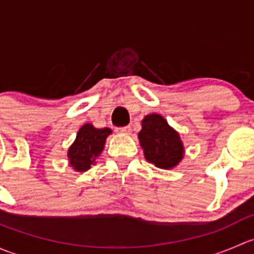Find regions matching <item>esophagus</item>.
Here are the masks:
<instances>
[{
    "instance_id": "obj_1",
    "label": "esophagus",
    "mask_w": 254,
    "mask_h": 254,
    "mask_svg": "<svg viewBox=\"0 0 254 254\" xmlns=\"http://www.w3.org/2000/svg\"><path fill=\"white\" fill-rule=\"evenodd\" d=\"M118 131L123 132V134H130V132H131V127H130L129 125H127V127H119V129H118Z\"/></svg>"
}]
</instances>
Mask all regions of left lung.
<instances>
[{
    "mask_svg": "<svg viewBox=\"0 0 254 254\" xmlns=\"http://www.w3.org/2000/svg\"><path fill=\"white\" fill-rule=\"evenodd\" d=\"M139 140L145 158L158 168L175 167L183 158L184 148L178 132L158 114H150L142 120Z\"/></svg>",
    "mask_w": 254,
    "mask_h": 254,
    "instance_id": "1",
    "label": "left lung"
}]
</instances>
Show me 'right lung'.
Returning a JSON list of instances; mask_svg holds the SVG:
<instances>
[{
  "instance_id": "obj_1",
  "label": "right lung",
  "mask_w": 254,
  "mask_h": 254,
  "mask_svg": "<svg viewBox=\"0 0 254 254\" xmlns=\"http://www.w3.org/2000/svg\"><path fill=\"white\" fill-rule=\"evenodd\" d=\"M111 132L112 130L108 127L96 129L92 124L83 125L77 132L75 142L68 148L70 165L79 172L89 170L103 151L104 142Z\"/></svg>"
}]
</instances>
